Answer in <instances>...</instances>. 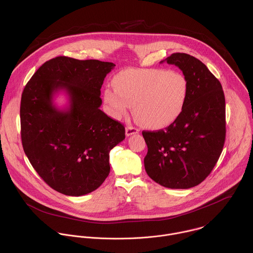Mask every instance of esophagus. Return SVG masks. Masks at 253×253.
<instances>
[{
    "label": "esophagus",
    "mask_w": 253,
    "mask_h": 253,
    "mask_svg": "<svg viewBox=\"0 0 253 253\" xmlns=\"http://www.w3.org/2000/svg\"><path fill=\"white\" fill-rule=\"evenodd\" d=\"M139 132V129L134 127V126H127L126 127V136H130L132 134H136Z\"/></svg>",
    "instance_id": "obj_1"
}]
</instances>
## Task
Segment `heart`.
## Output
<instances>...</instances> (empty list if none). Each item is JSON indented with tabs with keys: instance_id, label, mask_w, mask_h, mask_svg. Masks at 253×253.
Returning <instances> with one entry per match:
<instances>
[{
	"instance_id": "heart-1",
	"label": "heart",
	"mask_w": 253,
	"mask_h": 253,
	"mask_svg": "<svg viewBox=\"0 0 253 253\" xmlns=\"http://www.w3.org/2000/svg\"><path fill=\"white\" fill-rule=\"evenodd\" d=\"M104 99L112 115L120 119L133 107L135 120L143 126L160 129L173 124L185 108L189 82L180 72L166 69H130L113 80Z\"/></svg>"
}]
</instances>
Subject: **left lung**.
Wrapping results in <instances>:
<instances>
[{"instance_id": "8db88e82", "label": "left lung", "mask_w": 253, "mask_h": 253, "mask_svg": "<svg viewBox=\"0 0 253 253\" xmlns=\"http://www.w3.org/2000/svg\"><path fill=\"white\" fill-rule=\"evenodd\" d=\"M165 61L187 78L189 95L173 124L142 131L148 147L145 170L164 187L188 189L210 175L221 155L226 136L225 96L220 82L196 57L176 52Z\"/></svg>"}]
</instances>
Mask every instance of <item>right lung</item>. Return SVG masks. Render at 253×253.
<instances>
[{
	"label": "right lung",
	"mask_w": 253,
	"mask_h": 253,
	"mask_svg": "<svg viewBox=\"0 0 253 253\" xmlns=\"http://www.w3.org/2000/svg\"><path fill=\"white\" fill-rule=\"evenodd\" d=\"M114 66L57 56L44 62L23 89L24 152L42 179L66 196L96 190L109 175L110 151L126 137L125 126L99 109L100 88ZM59 90L70 98L62 110L53 104Z\"/></svg>",
	"instance_id": "obj_1"
}]
</instances>
